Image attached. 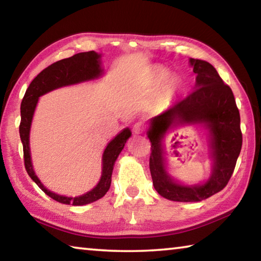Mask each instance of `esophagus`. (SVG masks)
Returning <instances> with one entry per match:
<instances>
[{"label":"esophagus","instance_id":"obj_1","mask_svg":"<svg viewBox=\"0 0 261 261\" xmlns=\"http://www.w3.org/2000/svg\"><path fill=\"white\" fill-rule=\"evenodd\" d=\"M144 130H145V125H144L143 122L136 123L135 126H134V132H135V134H137V135L143 134Z\"/></svg>","mask_w":261,"mask_h":261}]
</instances>
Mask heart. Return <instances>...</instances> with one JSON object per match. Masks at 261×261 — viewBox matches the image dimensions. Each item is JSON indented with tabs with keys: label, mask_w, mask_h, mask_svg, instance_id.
I'll return each instance as SVG.
<instances>
[{
	"label": "heart",
	"mask_w": 261,
	"mask_h": 261,
	"mask_svg": "<svg viewBox=\"0 0 261 261\" xmlns=\"http://www.w3.org/2000/svg\"><path fill=\"white\" fill-rule=\"evenodd\" d=\"M166 71L165 70H160V71H158V73H156V78L158 79H162V78H165L166 77ZM175 86H176V81L174 78H169L167 81V84H166V88L167 90H173V88H175Z\"/></svg>",
	"instance_id": "1"
}]
</instances>
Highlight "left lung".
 <instances>
[{"label": "left lung", "mask_w": 261, "mask_h": 261, "mask_svg": "<svg viewBox=\"0 0 261 261\" xmlns=\"http://www.w3.org/2000/svg\"><path fill=\"white\" fill-rule=\"evenodd\" d=\"M190 64L197 74L194 90L171 108L151 118L147 131L154 189L166 199L183 202L201 201L226 187L235 169L243 141L240 110L231 88L208 62L190 59ZM184 122H205L210 130L214 170L204 185L180 186L165 171L162 138L171 127Z\"/></svg>", "instance_id": "left-lung-1"}]
</instances>
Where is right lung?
<instances>
[{"instance_id":"1","label":"right lung","mask_w":261,"mask_h":261,"mask_svg":"<svg viewBox=\"0 0 261 261\" xmlns=\"http://www.w3.org/2000/svg\"><path fill=\"white\" fill-rule=\"evenodd\" d=\"M100 54L95 51H85L78 53L69 59L57 61L50 64L49 67L43 69L42 71L35 77L30 86L26 90V93L20 105V124H19V135L21 143H23L24 151V165L25 169L31 178H32L39 188H40L47 196L51 199L61 202V204L81 206L86 205L90 202L102 198L110 188L112 183V174L114 169L115 161L120 155L121 151L124 147L126 140L130 138L131 131L129 127L123 130L115 138L110 141L106 147L102 155V175L96 187L88 191L87 193L79 197H64L56 194L47 190L43 184L38 178L33 170L32 162H31L30 153V129L34 109L37 107L39 96L46 94L55 88L62 86L72 85V84L91 81V79L98 78L102 73L100 67Z\"/></svg>"}]
</instances>
